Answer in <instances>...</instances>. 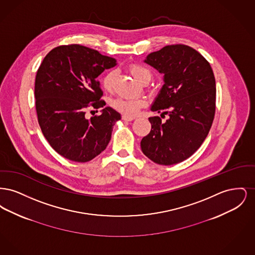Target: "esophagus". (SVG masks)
<instances>
[{
    "label": "esophagus",
    "mask_w": 255,
    "mask_h": 255,
    "mask_svg": "<svg viewBox=\"0 0 255 255\" xmlns=\"http://www.w3.org/2000/svg\"><path fill=\"white\" fill-rule=\"evenodd\" d=\"M133 120H134V118L133 117H128V116H122V121H124V122H132Z\"/></svg>",
    "instance_id": "esophagus-1"
}]
</instances>
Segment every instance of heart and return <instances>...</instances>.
Masks as SVG:
<instances>
[{"mask_svg":"<svg viewBox=\"0 0 255 255\" xmlns=\"http://www.w3.org/2000/svg\"><path fill=\"white\" fill-rule=\"evenodd\" d=\"M130 73H132L133 77L139 81L140 83H148L152 77V73L150 70H148L144 66L138 65V64H133L131 65L130 68ZM117 76V72L116 71H110L109 73H106L105 76L103 77L102 80V86L106 91H111L114 82ZM144 102L142 99L139 98H115L111 101V105L114 109L121 112L122 114L126 116H134L137 114L139 109L143 106Z\"/></svg>","mask_w":255,"mask_h":255,"instance_id":"1","label":"heart"}]
</instances>
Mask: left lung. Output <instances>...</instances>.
<instances>
[{
    "label": "left lung",
    "instance_id": "obj_1",
    "mask_svg": "<svg viewBox=\"0 0 255 255\" xmlns=\"http://www.w3.org/2000/svg\"><path fill=\"white\" fill-rule=\"evenodd\" d=\"M144 62L163 74L164 82L150 109L168 119L149 118L152 129L141 139V150L158 164L182 162L202 145L213 122L212 69L201 53L185 45L166 46L148 54Z\"/></svg>",
    "mask_w": 255,
    "mask_h": 255
}]
</instances>
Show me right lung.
I'll list each match as a JSON object with an SVG mask.
<instances>
[{
    "label": "right lung",
    "instance_id": "1",
    "mask_svg": "<svg viewBox=\"0 0 255 255\" xmlns=\"http://www.w3.org/2000/svg\"><path fill=\"white\" fill-rule=\"evenodd\" d=\"M117 60L80 45L51 49L37 71L38 122L50 146L64 158L86 162L106 149L119 112L105 107L97 77ZM103 108L100 116L85 118V110Z\"/></svg>",
    "mask_w": 255,
    "mask_h": 255
}]
</instances>
